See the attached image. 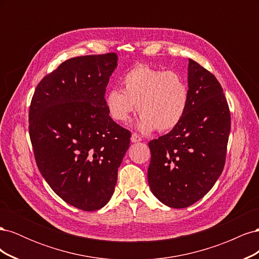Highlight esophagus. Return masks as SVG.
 I'll use <instances>...</instances> for the list:
<instances>
[{
    "label": "esophagus",
    "instance_id": "34e87169",
    "mask_svg": "<svg viewBox=\"0 0 259 259\" xmlns=\"http://www.w3.org/2000/svg\"><path fill=\"white\" fill-rule=\"evenodd\" d=\"M131 142L132 143H138V142H142V137H140L139 135L135 134V133H133L132 134V137H131Z\"/></svg>",
    "mask_w": 259,
    "mask_h": 259
}]
</instances>
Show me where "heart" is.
<instances>
[{"label": "heart", "instance_id": "b5f03b06", "mask_svg": "<svg viewBox=\"0 0 259 259\" xmlns=\"http://www.w3.org/2000/svg\"><path fill=\"white\" fill-rule=\"evenodd\" d=\"M121 85L122 91L112 89L106 94L108 114L116 123L124 124L137 107L140 114L137 127L144 133L175 128L189 106L188 85L173 71L139 64L122 76Z\"/></svg>", "mask_w": 259, "mask_h": 259}]
</instances>
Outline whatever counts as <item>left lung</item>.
I'll list each match as a JSON object with an SVG mask.
<instances>
[{
    "label": "left lung",
    "mask_w": 259,
    "mask_h": 259,
    "mask_svg": "<svg viewBox=\"0 0 259 259\" xmlns=\"http://www.w3.org/2000/svg\"><path fill=\"white\" fill-rule=\"evenodd\" d=\"M189 106L175 128L149 143L148 183L163 204L185 208L202 199L225 166L230 112L216 77L198 62L188 64Z\"/></svg>",
    "instance_id": "obj_1"
}]
</instances>
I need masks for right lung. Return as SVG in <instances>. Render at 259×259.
<instances>
[{"instance_id": "add662e5", "label": "right lung", "mask_w": 259, "mask_h": 259, "mask_svg": "<svg viewBox=\"0 0 259 259\" xmlns=\"http://www.w3.org/2000/svg\"><path fill=\"white\" fill-rule=\"evenodd\" d=\"M114 53L68 59L38 83L29 110L35 161L54 192L82 210L104 207L114 192L131 133L108 114L105 94Z\"/></svg>"}]
</instances>
